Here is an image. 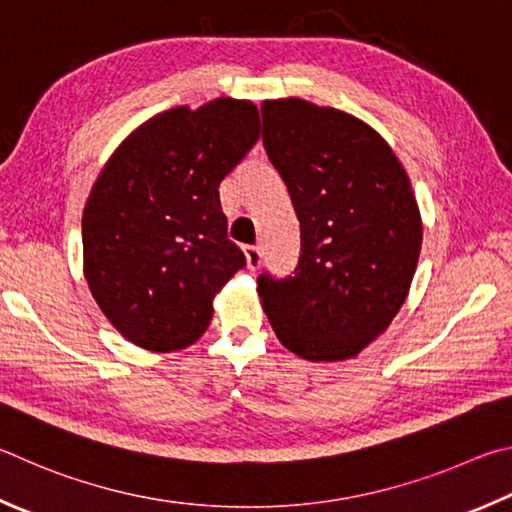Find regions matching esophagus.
<instances>
[{
	"mask_svg": "<svg viewBox=\"0 0 512 512\" xmlns=\"http://www.w3.org/2000/svg\"><path fill=\"white\" fill-rule=\"evenodd\" d=\"M245 261H247L249 272H256L258 267H261V263H263L261 247H245Z\"/></svg>",
	"mask_w": 512,
	"mask_h": 512,
	"instance_id": "obj_1",
	"label": "esophagus"
}]
</instances>
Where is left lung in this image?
Segmentation results:
<instances>
[{
	"label": "left lung",
	"instance_id": "left-lung-1",
	"mask_svg": "<svg viewBox=\"0 0 512 512\" xmlns=\"http://www.w3.org/2000/svg\"><path fill=\"white\" fill-rule=\"evenodd\" d=\"M263 146L301 224L288 279L258 276L279 342L310 362L355 357L389 328L414 281L423 220L407 170L357 116L303 98L263 101Z\"/></svg>",
	"mask_w": 512,
	"mask_h": 512
}]
</instances>
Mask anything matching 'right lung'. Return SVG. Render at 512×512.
<instances>
[{"label": "right lung", "mask_w": 512, "mask_h": 512, "mask_svg": "<svg viewBox=\"0 0 512 512\" xmlns=\"http://www.w3.org/2000/svg\"><path fill=\"white\" fill-rule=\"evenodd\" d=\"M261 134L258 107L215 98L173 107L123 139L83 211V272L107 321L134 346L182 351L245 254L227 238L220 182Z\"/></svg>", "instance_id": "1"}]
</instances>
